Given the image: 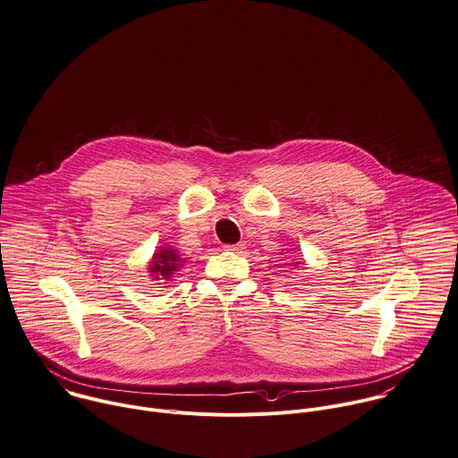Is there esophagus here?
<instances>
[{"label":"esophagus","instance_id":"34e87169","mask_svg":"<svg viewBox=\"0 0 458 458\" xmlns=\"http://www.w3.org/2000/svg\"><path fill=\"white\" fill-rule=\"evenodd\" d=\"M225 250H231V252L242 254V252L245 250V243H234V245H225Z\"/></svg>","mask_w":458,"mask_h":458}]
</instances>
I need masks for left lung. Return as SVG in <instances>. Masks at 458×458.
I'll use <instances>...</instances> for the list:
<instances>
[{
  "mask_svg": "<svg viewBox=\"0 0 458 458\" xmlns=\"http://www.w3.org/2000/svg\"><path fill=\"white\" fill-rule=\"evenodd\" d=\"M295 265H299V263H295Z\"/></svg>",
  "mask_w": 458,
  "mask_h": 458,
  "instance_id": "left-lung-1",
  "label": "left lung"
}]
</instances>
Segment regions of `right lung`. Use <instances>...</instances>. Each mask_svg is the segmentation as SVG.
I'll return each mask as SVG.
<instances>
[{
    "instance_id": "obj_1",
    "label": "right lung",
    "mask_w": 458,
    "mask_h": 458,
    "mask_svg": "<svg viewBox=\"0 0 458 458\" xmlns=\"http://www.w3.org/2000/svg\"><path fill=\"white\" fill-rule=\"evenodd\" d=\"M179 259L181 258L175 254V250L163 249L154 256V263L150 265V272L156 274L157 279H159V276H163V279H168L179 268Z\"/></svg>"
}]
</instances>
